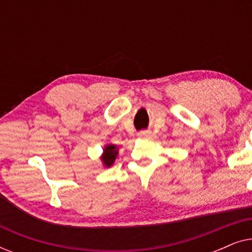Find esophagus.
Here are the masks:
<instances>
[{"instance_id": "esophagus-1", "label": "esophagus", "mask_w": 252, "mask_h": 252, "mask_svg": "<svg viewBox=\"0 0 252 252\" xmlns=\"http://www.w3.org/2000/svg\"><path fill=\"white\" fill-rule=\"evenodd\" d=\"M139 136L142 137V139H148V137L151 136V132L150 130H141L139 133Z\"/></svg>"}]
</instances>
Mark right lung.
<instances>
[{
	"label": "right lung",
	"mask_w": 252,
	"mask_h": 252,
	"mask_svg": "<svg viewBox=\"0 0 252 252\" xmlns=\"http://www.w3.org/2000/svg\"><path fill=\"white\" fill-rule=\"evenodd\" d=\"M119 148L113 143H106L104 148H103V153L99 157V159L102 161V165L104 167L112 166L113 163L116 161V158L118 156Z\"/></svg>",
	"instance_id": "obj_1"
}]
</instances>
